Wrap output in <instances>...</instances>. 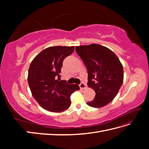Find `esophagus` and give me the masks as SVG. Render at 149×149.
Segmentation results:
<instances>
[{"label": "esophagus", "instance_id": "34e87169", "mask_svg": "<svg viewBox=\"0 0 149 149\" xmlns=\"http://www.w3.org/2000/svg\"><path fill=\"white\" fill-rule=\"evenodd\" d=\"M79 87L81 89H86V84L84 83H81L79 84Z\"/></svg>", "mask_w": 149, "mask_h": 149}]
</instances>
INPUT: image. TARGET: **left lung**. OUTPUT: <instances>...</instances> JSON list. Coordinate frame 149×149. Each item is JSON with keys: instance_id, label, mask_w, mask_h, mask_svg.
<instances>
[{"instance_id": "8db88e82", "label": "left lung", "mask_w": 149, "mask_h": 149, "mask_svg": "<svg viewBox=\"0 0 149 149\" xmlns=\"http://www.w3.org/2000/svg\"><path fill=\"white\" fill-rule=\"evenodd\" d=\"M76 52L88 70V85L96 96L87 104L102 107L114 100L124 79V70L118 57L110 49L98 44L76 47Z\"/></svg>"}]
</instances>
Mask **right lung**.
I'll return each mask as SVG.
<instances>
[{
	"label": "right lung",
	"mask_w": 149,
	"mask_h": 149,
	"mask_svg": "<svg viewBox=\"0 0 149 149\" xmlns=\"http://www.w3.org/2000/svg\"><path fill=\"white\" fill-rule=\"evenodd\" d=\"M74 50V47H50L43 49L31 61L28 83L32 96L47 111L59 112L68 109L70 96L79 89L78 84L59 81L63 61Z\"/></svg>",
	"instance_id": "add662e5"
}]
</instances>
